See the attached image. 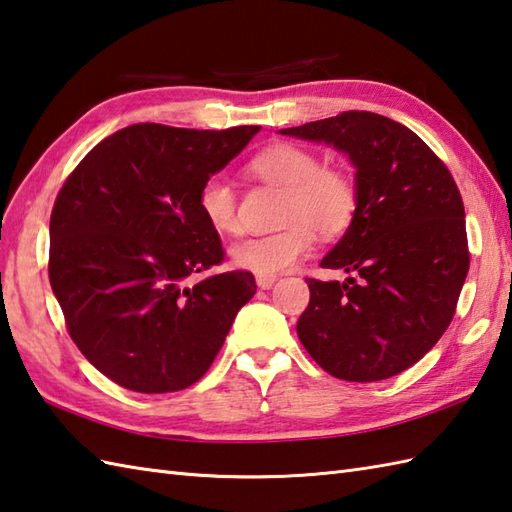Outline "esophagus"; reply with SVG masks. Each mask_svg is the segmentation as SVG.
<instances>
[{
  "label": "esophagus",
  "mask_w": 512,
  "mask_h": 512,
  "mask_svg": "<svg viewBox=\"0 0 512 512\" xmlns=\"http://www.w3.org/2000/svg\"><path fill=\"white\" fill-rule=\"evenodd\" d=\"M276 280H278V276H263V274L256 276V282H258L260 289H271V287H274Z\"/></svg>",
  "instance_id": "1"
}]
</instances>
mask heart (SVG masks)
Returning a JSON list of instances; mask_svg holds the SVG:
<instances>
[{
  "label": "heart",
  "mask_w": 512,
  "mask_h": 512,
  "mask_svg": "<svg viewBox=\"0 0 512 512\" xmlns=\"http://www.w3.org/2000/svg\"><path fill=\"white\" fill-rule=\"evenodd\" d=\"M249 170L267 184L287 190L280 221L287 227L274 234L249 236L232 245L236 267L252 274L276 276L311 254L315 232L324 238L342 236L359 210V186L348 170L324 166L322 157L298 144H274L256 153ZM203 221L214 232L238 230L234 186L221 175L203 179L197 195Z\"/></svg>",
  "instance_id": "obj_1"
}]
</instances>
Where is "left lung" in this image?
<instances>
[{"mask_svg": "<svg viewBox=\"0 0 512 512\" xmlns=\"http://www.w3.org/2000/svg\"><path fill=\"white\" fill-rule=\"evenodd\" d=\"M282 133L346 151L359 186L357 217L322 260L350 278H306L300 342L337 379H390L423 359L456 313L471 260L460 190L414 131L379 113L344 111Z\"/></svg>", "mask_w": 512, "mask_h": 512, "instance_id": "left-lung-1", "label": "left lung"}]
</instances>
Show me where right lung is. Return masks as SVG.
I'll return each instance as SVG.
<instances>
[{
	"instance_id": "1",
	"label": "right lung",
	"mask_w": 512,
	"mask_h": 512,
	"mask_svg": "<svg viewBox=\"0 0 512 512\" xmlns=\"http://www.w3.org/2000/svg\"><path fill=\"white\" fill-rule=\"evenodd\" d=\"M258 129L133 124L96 144L56 195L52 291L72 342L122 388H190L256 293L245 269L186 282L225 260L219 232L199 212V186Z\"/></svg>"
}]
</instances>
